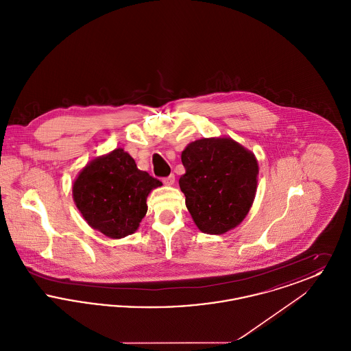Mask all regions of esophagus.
Returning <instances> with one entry per match:
<instances>
[{
    "mask_svg": "<svg viewBox=\"0 0 351 351\" xmlns=\"http://www.w3.org/2000/svg\"><path fill=\"white\" fill-rule=\"evenodd\" d=\"M163 183L166 184V185H172V184L175 183V175L171 173L167 178H163Z\"/></svg>",
    "mask_w": 351,
    "mask_h": 351,
    "instance_id": "34e87169",
    "label": "esophagus"
}]
</instances>
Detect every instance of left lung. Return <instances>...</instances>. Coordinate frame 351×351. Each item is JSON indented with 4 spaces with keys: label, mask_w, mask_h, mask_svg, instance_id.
<instances>
[{
    "label": "left lung",
    "mask_w": 351,
    "mask_h": 351,
    "mask_svg": "<svg viewBox=\"0 0 351 351\" xmlns=\"http://www.w3.org/2000/svg\"><path fill=\"white\" fill-rule=\"evenodd\" d=\"M182 162L179 185L196 226L206 234L238 226L256 193L255 155L232 138H202L185 147Z\"/></svg>",
    "instance_id": "8db88e82"
}]
</instances>
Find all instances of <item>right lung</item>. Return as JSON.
I'll list each match as a JSON object with an SVG mask.
<instances>
[{"mask_svg":"<svg viewBox=\"0 0 351 351\" xmlns=\"http://www.w3.org/2000/svg\"><path fill=\"white\" fill-rule=\"evenodd\" d=\"M162 182L136 167L133 158L116 150L89 162L73 182V201L88 225L109 238L136 232L147 213V196Z\"/></svg>","mask_w":351,"mask_h":351,"instance_id":"obj_1","label":"right lung"}]
</instances>
